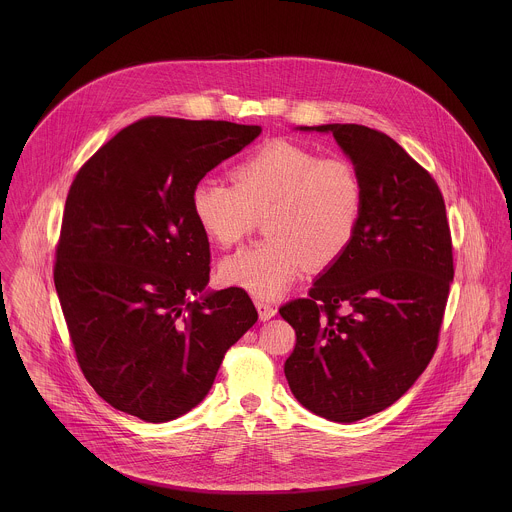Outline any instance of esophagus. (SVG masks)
<instances>
[{"instance_id":"1","label":"esophagus","mask_w":512,"mask_h":512,"mask_svg":"<svg viewBox=\"0 0 512 512\" xmlns=\"http://www.w3.org/2000/svg\"><path fill=\"white\" fill-rule=\"evenodd\" d=\"M256 309H258V313H260V319L262 321H268V319H272L274 315H276V305L272 303V301H268V299H256Z\"/></svg>"}]
</instances>
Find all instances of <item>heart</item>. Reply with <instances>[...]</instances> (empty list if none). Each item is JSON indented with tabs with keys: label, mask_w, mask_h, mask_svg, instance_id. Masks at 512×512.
Listing matches in <instances>:
<instances>
[{
	"label": "heart",
	"mask_w": 512,
	"mask_h": 512,
	"mask_svg": "<svg viewBox=\"0 0 512 512\" xmlns=\"http://www.w3.org/2000/svg\"><path fill=\"white\" fill-rule=\"evenodd\" d=\"M232 185L199 181L191 211L220 248L240 244L266 215L270 236L228 256L220 280L258 297L286 292L305 264L323 270L351 246L365 209V187L355 163L319 155L311 147L272 140L252 149L230 171Z\"/></svg>",
	"instance_id": "obj_1"
}]
</instances>
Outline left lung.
<instances>
[{"label":"left lung","mask_w":512,"mask_h":512,"mask_svg":"<svg viewBox=\"0 0 512 512\" xmlns=\"http://www.w3.org/2000/svg\"><path fill=\"white\" fill-rule=\"evenodd\" d=\"M301 130L333 134L361 175L365 209L347 252L280 307L295 329L284 372L301 406L351 424L392 406L432 361L451 232L436 179L392 138L359 124Z\"/></svg>","instance_id":"obj_1"}]
</instances>
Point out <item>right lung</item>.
I'll use <instances>...</instances> for the list:
<instances>
[{"label":"right lung","mask_w":512,"mask_h":512,"mask_svg":"<svg viewBox=\"0 0 512 512\" xmlns=\"http://www.w3.org/2000/svg\"><path fill=\"white\" fill-rule=\"evenodd\" d=\"M260 132L149 116L78 169L53 276L78 366L116 410L153 424L183 416L256 323L242 288L203 293L211 248L191 191ZM195 294L202 299L191 302Z\"/></svg>","instance_id":"right-lung-1"}]
</instances>
